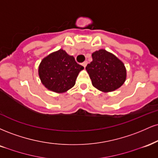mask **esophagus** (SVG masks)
<instances>
[{"instance_id": "1", "label": "esophagus", "mask_w": 158, "mask_h": 158, "mask_svg": "<svg viewBox=\"0 0 158 158\" xmlns=\"http://www.w3.org/2000/svg\"><path fill=\"white\" fill-rule=\"evenodd\" d=\"M87 64H88V61H84V62H83L82 64H81V65H82V66L84 67V68H85V67L87 66Z\"/></svg>"}]
</instances>
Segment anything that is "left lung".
Here are the masks:
<instances>
[{
    "instance_id": "1",
    "label": "left lung",
    "mask_w": 158,
    "mask_h": 158,
    "mask_svg": "<svg viewBox=\"0 0 158 158\" xmlns=\"http://www.w3.org/2000/svg\"><path fill=\"white\" fill-rule=\"evenodd\" d=\"M93 61L87 65L92 85L103 92H110L122 86L126 78L123 63L106 50H99L92 54Z\"/></svg>"
}]
</instances>
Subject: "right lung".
<instances>
[{"label": "right lung", "mask_w": 158, "mask_h": 158, "mask_svg": "<svg viewBox=\"0 0 158 158\" xmlns=\"http://www.w3.org/2000/svg\"><path fill=\"white\" fill-rule=\"evenodd\" d=\"M84 68L77 64L73 56L59 50L45 57L39 68L42 84L49 90L63 93L73 88L79 73Z\"/></svg>", "instance_id": "add662e5"}]
</instances>
